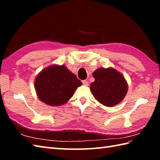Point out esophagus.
Wrapping results in <instances>:
<instances>
[{"mask_svg": "<svg viewBox=\"0 0 160 160\" xmlns=\"http://www.w3.org/2000/svg\"><path fill=\"white\" fill-rule=\"evenodd\" d=\"M82 82L83 84H84V85H86V86H88V85H89V82H88V81H87V80H82Z\"/></svg>", "mask_w": 160, "mask_h": 160, "instance_id": "obj_1", "label": "esophagus"}]
</instances>
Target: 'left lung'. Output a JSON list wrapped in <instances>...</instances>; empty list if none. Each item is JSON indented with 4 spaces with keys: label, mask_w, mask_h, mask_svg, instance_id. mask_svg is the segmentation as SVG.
Instances as JSON below:
<instances>
[{
    "label": "left lung",
    "mask_w": 160,
    "mask_h": 160,
    "mask_svg": "<svg viewBox=\"0 0 160 160\" xmlns=\"http://www.w3.org/2000/svg\"><path fill=\"white\" fill-rule=\"evenodd\" d=\"M95 81L90 89L93 96L100 103L113 107L124 99L128 91L124 77L113 68H100L94 71Z\"/></svg>",
    "instance_id": "obj_1"
}]
</instances>
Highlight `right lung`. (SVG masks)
I'll list each match as a JSON object with an SVG mask.
<instances>
[{
	"label": "right lung",
	"instance_id": "1",
	"mask_svg": "<svg viewBox=\"0 0 160 160\" xmlns=\"http://www.w3.org/2000/svg\"><path fill=\"white\" fill-rule=\"evenodd\" d=\"M82 82L64 65H52L40 71L35 80L39 99L50 106L67 102Z\"/></svg>",
	"mask_w": 160,
	"mask_h": 160
}]
</instances>
